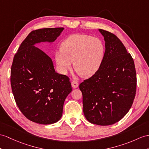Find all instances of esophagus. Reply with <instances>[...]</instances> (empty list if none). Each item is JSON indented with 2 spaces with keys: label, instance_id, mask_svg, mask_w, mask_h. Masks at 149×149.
<instances>
[{
  "label": "esophagus",
  "instance_id": "34e87169",
  "mask_svg": "<svg viewBox=\"0 0 149 149\" xmlns=\"http://www.w3.org/2000/svg\"><path fill=\"white\" fill-rule=\"evenodd\" d=\"M71 85H72V88H76L78 86V83L77 81H72L71 82Z\"/></svg>",
  "mask_w": 149,
  "mask_h": 149
}]
</instances>
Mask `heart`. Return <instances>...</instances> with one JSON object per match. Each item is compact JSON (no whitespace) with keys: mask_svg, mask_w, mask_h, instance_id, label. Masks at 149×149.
Returning <instances> with one entry per match:
<instances>
[{"mask_svg":"<svg viewBox=\"0 0 149 149\" xmlns=\"http://www.w3.org/2000/svg\"><path fill=\"white\" fill-rule=\"evenodd\" d=\"M60 50L56 53L55 59L61 71L66 73L73 61L76 74L85 78L99 70L106 54L102 41L84 34L69 36L61 43Z\"/></svg>","mask_w":149,"mask_h":149,"instance_id":"obj_1","label":"heart"}]
</instances>
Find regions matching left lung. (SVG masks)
Returning <instances> with one entry per match:
<instances>
[{
    "instance_id": "8db88e82",
    "label": "left lung",
    "mask_w": 149,
    "mask_h": 149,
    "mask_svg": "<svg viewBox=\"0 0 149 149\" xmlns=\"http://www.w3.org/2000/svg\"><path fill=\"white\" fill-rule=\"evenodd\" d=\"M105 40L106 54L99 70L79 86L83 113L93 124L113 125L128 113L135 97V64L116 36L99 29Z\"/></svg>"
}]
</instances>
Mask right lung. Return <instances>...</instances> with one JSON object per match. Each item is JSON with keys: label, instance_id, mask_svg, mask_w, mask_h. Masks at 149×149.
<instances>
[{"label": "right lung", "instance_id": "add662e5", "mask_svg": "<svg viewBox=\"0 0 149 149\" xmlns=\"http://www.w3.org/2000/svg\"><path fill=\"white\" fill-rule=\"evenodd\" d=\"M64 29L32 31L13 59L10 84L16 103L25 117L39 124H52L59 120L72 88L70 78L56 72L50 57L35 45L54 42Z\"/></svg>", "mask_w": 149, "mask_h": 149}]
</instances>
